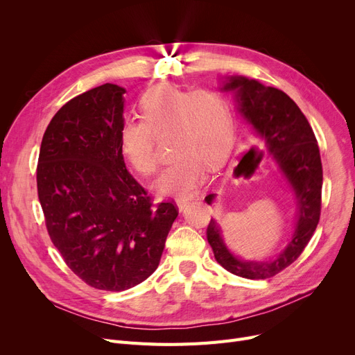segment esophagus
I'll use <instances>...</instances> for the list:
<instances>
[{"label":"esophagus","instance_id":"34e87169","mask_svg":"<svg viewBox=\"0 0 355 355\" xmlns=\"http://www.w3.org/2000/svg\"><path fill=\"white\" fill-rule=\"evenodd\" d=\"M190 201H191L190 198H177V200H175L177 207H178L180 210H184L185 207H187V204H189Z\"/></svg>","mask_w":355,"mask_h":355}]
</instances>
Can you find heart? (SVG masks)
<instances>
[{
  "label": "heart",
  "mask_w": 355,
  "mask_h": 355,
  "mask_svg": "<svg viewBox=\"0 0 355 355\" xmlns=\"http://www.w3.org/2000/svg\"><path fill=\"white\" fill-rule=\"evenodd\" d=\"M142 121L123 122L121 149L137 173L157 174L159 159L155 138L170 135L168 146L174 157L155 182L164 196L189 197L229 155L234 125L227 99L213 89L193 92L173 85L149 90L141 101Z\"/></svg>",
  "instance_id": "b5f03b06"
}]
</instances>
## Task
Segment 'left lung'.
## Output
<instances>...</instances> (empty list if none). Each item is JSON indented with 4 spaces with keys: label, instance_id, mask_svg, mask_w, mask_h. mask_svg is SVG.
Instances as JSON below:
<instances>
[{
    "label": "left lung",
    "instance_id": "1",
    "mask_svg": "<svg viewBox=\"0 0 355 355\" xmlns=\"http://www.w3.org/2000/svg\"><path fill=\"white\" fill-rule=\"evenodd\" d=\"M225 90H234L239 112L254 128L272 158L292 185L297 202L296 230L288 248L269 262H246L230 253L214 218L207 226V240L217 262L233 275L268 279L291 266L311 240L321 216L322 164L313 130L302 110L276 87L243 76L227 78ZM211 204L214 194H209Z\"/></svg>",
    "mask_w": 355,
    "mask_h": 355
}]
</instances>
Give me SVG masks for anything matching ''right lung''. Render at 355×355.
I'll return each instance as SVG.
<instances>
[{
  "label": "right lung",
  "mask_w": 355,
  "mask_h": 355,
  "mask_svg": "<svg viewBox=\"0 0 355 355\" xmlns=\"http://www.w3.org/2000/svg\"><path fill=\"white\" fill-rule=\"evenodd\" d=\"M123 93L90 89L63 105L43 135L37 193L49 236L92 288L121 292L158 268L178 209L153 197L125 166Z\"/></svg>",
  "instance_id": "obj_1"
}]
</instances>
